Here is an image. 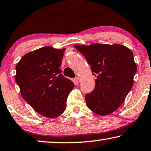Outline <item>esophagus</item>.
Wrapping results in <instances>:
<instances>
[{"instance_id": "1", "label": "esophagus", "mask_w": 151, "mask_h": 151, "mask_svg": "<svg viewBox=\"0 0 151 151\" xmlns=\"http://www.w3.org/2000/svg\"><path fill=\"white\" fill-rule=\"evenodd\" d=\"M75 82L77 83V84H78V83H80L81 81V78L78 77V76H76V77L75 78Z\"/></svg>"}]
</instances>
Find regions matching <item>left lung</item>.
<instances>
[{"instance_id":"obj_1","label":"left lung","mask_w":151,"mask_h":151,"mask_svg":"<svg viewBox=\"0 0 151 151\" xmlns=\"http://www.w3.org/2000/svg\"><path fill=\"white\" fill-rule=\"evenodd\" d=\"M75 47L85 57L97 77L94 90L85 95L87 107L101 116L116 111L133 86L137 68L132 52L120 44L76 45Z\"/></svg>"}]
</instances>
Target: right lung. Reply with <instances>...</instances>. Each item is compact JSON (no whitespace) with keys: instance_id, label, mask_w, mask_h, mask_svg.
<instances>
[{"instance_id":"add662e5","label":"right lung","mask_w":151,"mask_h":151,"mask_svg":"<svg viewBox=\"0 0 151 151\" xmlns=\"http://www.w3.org/2000/svg\"><path fill=\"white\" fill-rule=\"evenodd\" d=\"M64 51L43 47L24 55L16 66L15 81L23 98L46 118H56L65 111L67 97L75 87L61 74Z\"/></svg>"}]
</instances>
